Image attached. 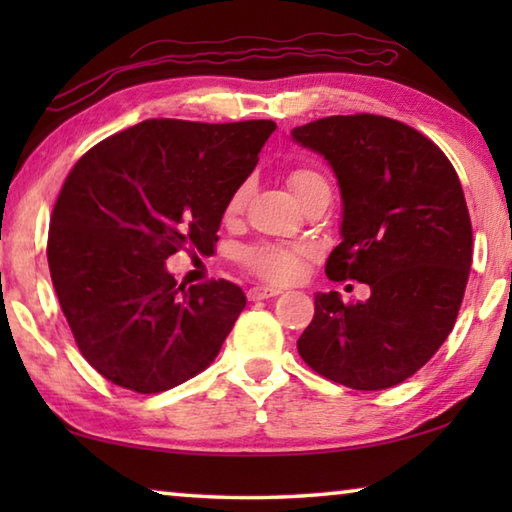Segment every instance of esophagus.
Here are the masks:
<instances>
[{
	"label": "esophagus",
	"instance_id": "34e87169",
	"mask_svg": "<svg viewBox=\"0 0 512 512\" xmlns=\"http://www.w3.org/2000/svg\"><path fill=\"white\" fill-rule=\"evenodd\" d=\"M280 289H275V287H253L248 291V300H253V302H257V300H266V298H275V296H280Z\"/></svg>",
	"mask_w": 512,
	"mask_h": 512
}]
</instances>
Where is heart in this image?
Listing matches in <instances>:
<instances>
[{
    "mask_svg": "<svg viewBox=\"0 0 512 512\" xmlns=\"http://www.w3.org/2000/svg\"><path fill=\"white\" fill-rule=\"evenodd\" d=\"M323 176L311 169H293L289 173V185L293 189L296 198L305 192L309 185L323 183ZM246 198V185L237 187V192L230 196L228 201V212L235 214L241 210ZM302 248L296 246H282V244H255L241 250V264L246 266L257 277H262L266 282H291L296 280L302 271Z\"/></svg>",
    "mask_w": 512,
    "mask_h": 512,
    "instance_id": "b5f03b06",
    "label": "heart"
}]
</instances>
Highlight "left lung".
Listing matches in <instances>:
<instances>
[{
	"instance_id": "left-lung-1",
	"label": "left lung",
	"mask_w": 512,
	"mask_h": 512,
	"mask_svg": "<svg viewBox=\"0 0 512 512\" xmlns=\"http://www.w3.org/2000/svg\"><path fill=\"white\" fill-rule=\"evenodd\" d=\"M339 180L341 244L329 280L370 287L345 305L316 293L298 352L318 375L354 391L409 379L452 332L472 266V223L452 162L429 137L379 115H334L291 131Z\"/></svg>"
}]
</instances>
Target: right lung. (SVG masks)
<instances>
[{"label": "right lung", "instance_id": "1", "mask_svg": "<svg viewBox=\"0 0 512 512\" xmlns=\"http://www.w3.org/2000/svg\"><path fill=\"white\" fill-rule=\"evenodd\" d=\"M273 131L268 119H146L69 171L49 223L51 282L81 354L112 384L162 393L216 359L244 291L228 280L176 287L164 262L183 248L212 253Z\"/></svg>", "mask_w": 512, "mask_h": 512}]
</instances>
